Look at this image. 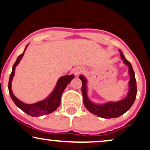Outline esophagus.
<instances>
[{"label":"esophagus","mask_w":150,"mask_h":150,"mask_svg":"<svg viewBox=\"0 0 150 150\" xmlns=\"http://www.w3.org/2000/svg\"><path fill=\"white\" fill-rule=\"evenodd\" d=\"M82 71L83 70L81 67H77L76 69H75V74L76 75H78L81 73V72H82Z\"/></svg>","instance_id":"esophagus-1"}]
</instances>
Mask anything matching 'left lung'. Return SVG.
<instances>
[{"mask_svg":"<svg viewBox=\"0 0 150 150\" xmlns=\"http://www.w3.org/2000/svg\"><path fill=\"white\" fill-rule=\"evenodd\" d=\"M120 54L124 64L129 67V74L130 75V79L129 81V88L127 96L125 99L116 102H109L104 104V105H97V104L93 103L88 99V96H87L86 78L83 75L79 76V79L82 81L81 93H82L83 101H84L85 107L88 111H90L93 114L98 115V117H103V118H113V117L120 116L130 109L135 101L136 93H137L135 73H134L132 64L126 59L120 50Z\"/></svg>","mask_w":150,"mask_h":150,"instance_id":"1","label":"left lung"}]
</instances>
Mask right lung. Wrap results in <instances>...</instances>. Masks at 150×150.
Here are the masks:
<instances>
[{
  "label": "right lung",
  "instance_id": "obj_1",
  "mask_svg": "<svg viewBox=\"0 0 150 150\" xmlns=\"http://www.w3.org/2000/svg\"><path fill=\"white\" fill-rule=\"evenodd\" d=\"M28 46V45H27ZM27 46L25 47L23 52L21 55H19L17 58L16 61L15 62L12 67V71L11 73L10 77H9V84H8V89L9 93L10 95L11 98H12L13 102H14L15 105L21 109L22 111H23L25 113H27L28 115H31L33 117L41 116L43 115H46L51 113L53 111H54L57 109V107L59 106L60 102H61V97L63 93L64 89L66 88V86L71 82V81L74 78V75H65V76L61 77L58 79L57 83L54 88V91L52 92L50 96H48L46 99L42 101L36 102L35 104H25L23 102L20 101L18 98L14 96L12 91V81L13 77L14 76V71L15 68L19 63L21 59L23 56Z\"/></svg>",
  "mask_w": 150,
  "mask_h": 150
}]
</instances>
